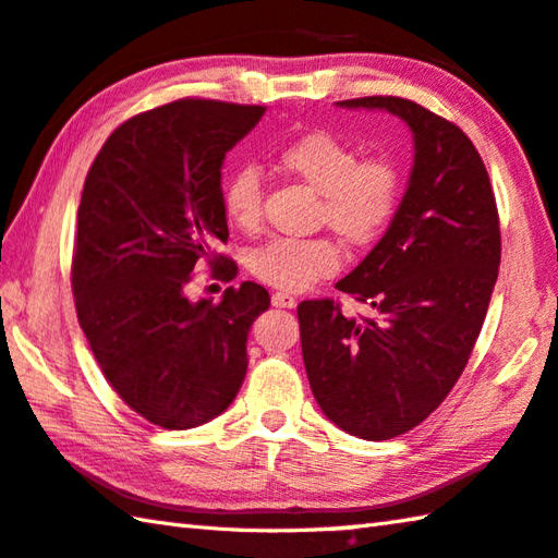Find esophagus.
Instances as JSON below:
<instances>
[{"mask_svg":"<svg viewBox=\"0 0 558 558\" xmlns=\"http://www.w3.org/2000/svg\"><path fill=\"white\" fill-rule=\"evenodd\" d=\"M272 307H282V310H292L298 305V300L290 295V292H272Z\"/></svg>","mask_w":558,"mask_h":558,"instance_id":"1","label":"esophagus"}]
</instances>
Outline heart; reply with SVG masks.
<instances>
[{
	"label": "heart",
	"mask_w": 558,
	"mask_h": 558,
	"mask_svg": "<svg viewBox=\"0 0 558 558\" xmlns=\"http://www.w3.org/2000/svg\"><path fill=\"white\" fill-rule=\"evenodd\" d=\"M278 163L319 192V225L353 246L378 239L400 205L402 178L385 156L359 158L349 141L329 131H310L278 150ZM221 211L231 227L258 229L263 180L256 166H239L221 185ZM341 266L339 246L329 236H272L251 248L248 270L278 290H305Z\"/></svg>",
	"instance_id": "1"
}]
</instances>
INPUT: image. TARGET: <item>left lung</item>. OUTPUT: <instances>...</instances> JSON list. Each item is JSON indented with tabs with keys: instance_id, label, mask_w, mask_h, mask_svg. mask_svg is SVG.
<instances>
[{
	"instance_id": "8db88e82",
	"label": "left lung",
	"mask_w": 558,
	"mask_h": 558,
	"mask_svg": "<svg viewBox=\"0 0 558 558\" xmlns=\"http://www.w3.org/2000/svg\"><path fill=\"white\" fill-rule=\"evenodd\" d=\"M388 109L414 134V168L390 229L337 282L371 317L333 298L298 305L302 359L322 412L353 437L410 432L447 400L478 339L500 268L488 170L453 121L404 97L343 99Z\"/></svg>"
}]
</instances>
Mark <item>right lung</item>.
Returning <instances> with one entry per match:
<instances>
[{
  "instance_id": "right-lung-1",
  "label": "right lung",
  "mask_w": 558,
  "mask_h": 558,
  "mask_svg": "<svg viewBox=\"0 0 558 558\" xmlns=\"http://www.w3.org/2000/svg\"><path fill=\"white\" fill-rule=\"evenodd\" d=\"M266 107L185 97L111 131L85 178L73 248L77 322L107 383L163 429L205 424L244 383L253 319L270 305L258 282L227 288L217 305L190 302L199 263L229 282L219 244L221 163Z\"/></svg>"
}]
</instances>
